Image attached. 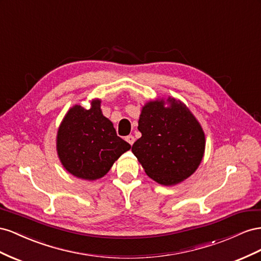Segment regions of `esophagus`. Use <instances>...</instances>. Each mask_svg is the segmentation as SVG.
I'll use <instances>...</instances> for the list:
<instances>
[{
  "instance_id": "1",
  "label": "esophagus",
  "mask_w": 261,
  "mask_h": 261,
  "mask_svg": "<svg viewBox=\"0 0 261 261\" xmlns=\"http://www.w3.org/2000/svg\"><path fill=\"white\" fill-rule=\"evenodd\" d=\"M125 141H126V142H128L130 145H132L133 143H135L136 139H135V137H133V136H128V137H125Z\"/></svg>"
}]
</instances>
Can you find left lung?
Wrapping results in <instances>:
<instances>
[{
	"instance_id": "left-lung-1",
	"label": "left lung",
	"mask_w": 261,
	"mask_h": 261,
	"mask_svg": "<svg viewBox=\"0 0 261 261\" xmlns=\"http://www.w3.org/2000/svg\"><path fill=\"white\" fill-rule=\"evenodd\" d=\"M150 101L139 119L142 137L132 145V153L145 173L161 185H175L195 173L204 152V133L182 102L169 99Z\"/></svg>"
}]
</instances>
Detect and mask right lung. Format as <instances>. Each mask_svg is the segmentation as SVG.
<instances>
[{"instance_id":"1","label":"right lung","mask_w":261,"mask_h":261,"mask_svg":"<svg viewBox=\"0 0 261 261\" xmlns=\"http://www.w3.org/2000/svg\"><path fill=\"white\" fill-rule=\"evenodd\" d=\"M130 147L102 116L100 100H94L89 109L79 105L71 108L58 131L57 148L62 165L82 179L94 180L106 175Z\"/></svg>"}]
</instances>
